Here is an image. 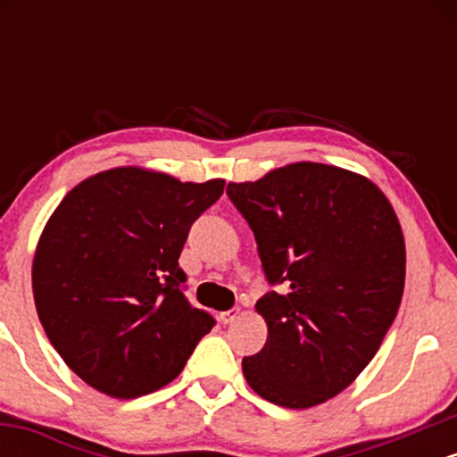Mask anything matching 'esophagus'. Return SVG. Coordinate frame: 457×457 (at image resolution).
Instances as JSON below:
<instances>
[{"mask_svg": "<svg viewBox=\"0 0 457 457\" xmlns=\"http://www.w3.org/2000/svg\"><path fill=\"white\" fill-rule=\"evenodd\" d=\"M240 316V309L238 307H234V309H228V312H221L219 313V320H221L223 324H232L236 318Z\"/></svg>", "mask_w": 457, "mask_h": 457, "instance_id": "esophagus-1", "label": "esophagus"}]
</instances>
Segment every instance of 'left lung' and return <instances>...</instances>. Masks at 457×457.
<instances>
[{
	"instance_id": "8db88e82",
	"label": "left lung",
	"mask_w": 457,
	"mask_h": 457,
	"mask_svg": "<svg viewBox=\"0 0 457 457\" xmlns=\"http://www.w3.org/2000/svg\"><path fill=\"white\" fill-rule=\"evenodd\" d=\"M228 195L275 286L255 303L269 337L243 359L245 378L277 406H318L353 385L397 316L406 279L397 214L370 178L324 162L229 182Z\"/></svg>"
}]
</instances>
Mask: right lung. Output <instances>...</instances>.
I'll list each match as a JSON object with an SVG mask.
<instances>
[{
	"mask_svg": "<svg viewBox=\"0 0 457 457\" xmlns=\"http://www.w3.org/2000/svg\"><path fill=\"white\" fill-rule=\"evenodd\" d=\"M225 180L113 167L66 193L46 221L31 287L46 337L83 382L118 400L171 382L212 316L188 305L178 266L188 229Z\"/></svg>",
	"mask_w": 457,
	"mask_h": 457,
	"instance_id": "obj_1",
	"label": "right lung"
}]
</instances>
